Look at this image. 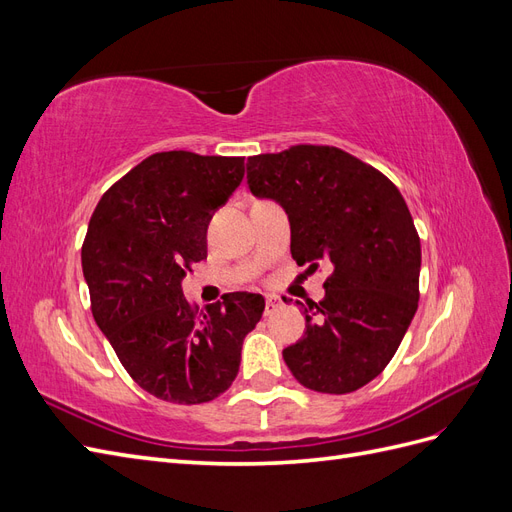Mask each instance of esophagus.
<instances>
[{
    "label": "esophagus",
    "mask_w": 512,
    "mask_h": 512,
    "mask_svg": "<svg viewBox=\"0 0 512 512\" xmlns=\"http://www.w3.org/2000/svg\"><path fill=\"white\" fill-rule=\"evenodd\" d=\"M280 307H282L280 299H277V297H267V301H265V316H271Z\"/></svg>",
    "instance_id": "obj_1"
}]
</instances>
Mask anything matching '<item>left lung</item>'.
Wrapping results in <instances>:
<instances>
[{
    "label": "left lung",
    "mask_w": 512,
    "mask_h": 512,
    "mask_svg": "<svg viewBox=\"0 0 512 512\" xmlns=\"http://www.w3.org/2000/svg\"><path fill=\"white\" fill-rule=\"evenodd\" d=\"M247 183L288 213L290 254L333 267L305 335L284 350L292 376L344 395L382 374L418 307L421 239L404 196L380 170L329 145H294L247 158Z\"/></svg>",
    "instance_id": "obj_1"
}]
</instances>
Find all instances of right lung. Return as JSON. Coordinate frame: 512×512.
Masks as SVG:
<instances>
[{"label":"right lung","mask_w":512,"mask_h":512,"mask_svg":"<svg viewBox=\"0 0 512 512\" xmlns=\"http://www.w3.org/2000/svg\"><path fill=\"white\" fill-rule=\"evenodd\" d=\"M245 158L153 153L104 192L83 243L91 314L130 378L170 404H205L237 378L265 299L228 292L198 312L181 280L207 258V226Z\"/></svg>","instance_id":"add662e5"}]
</instances>
